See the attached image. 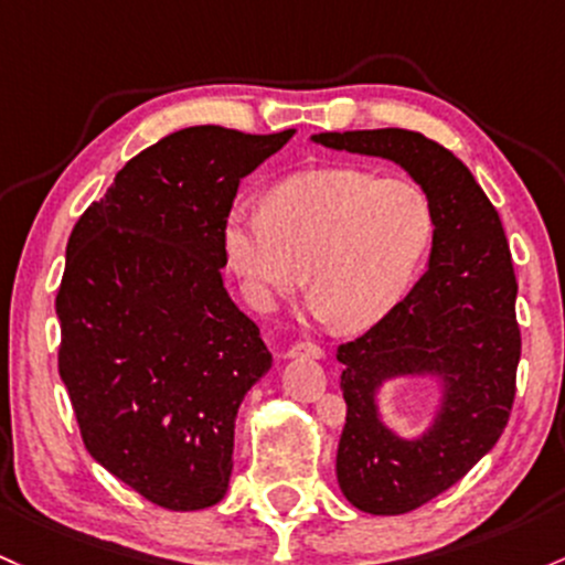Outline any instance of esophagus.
I'll list each match as a JSON object with an SVG mask.
<instances>
[{"label": "esophagus", "mask_w": 565, "mask_h": 565, "mask_svg": "<svg viewBox=\"0 0 565 565\" xmlns=\"http://www.w3.org/2000/svg\"><path fill=\"white\" fill-rule=\"evenodd\" d=\"M287 356H289V359H297V356H306V359H321V356H324V349H321V345H316V343H308V340H302V343L289 345Z\"/></svg>", "instance_id": "obj_1"}]
</instances>
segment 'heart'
<instances>
[{"label":"heart","instance_id":"heart-1","mask_svg":"<svg viewBox=\"0 0 565 565\" xmlns=\"http://www.w3.org/2000/svg\"><path fill=\"white\" fill-rule=\"evenodd\" d=\"M431 235V203L418 184L334 166L278 182L265 209L233 203L222 246L254 311H270L302 270L316 319L362 332L405 300Z\"/></svg>","mask_w":565,"mask_h":565}]
</instances>
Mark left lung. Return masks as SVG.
Segmentation results:
<instances>
[{"mask_svg": "<svg viewBox=\"0 0 565 565\" xmlns=\"http://www.w3.org/2000/svg\"><path fill=\"white\" fill-rule=\"evenodd\" d=\"M311 139L392 160L431 203L429 270L386 319L338 349L349 407L334 463L340 491L362 512L405 514L456 486L510 420L520 362L510 244L472 171L424 134L377 128ZM396 376L440 383V405L418 438H399L380 418L376 394Z\"/></svg>", "mask_w": 565, "mask_h": 565, "instance_id": "8db88e82", "label": "left lung"}]
</instances>
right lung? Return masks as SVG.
I'll list each match as a JSON object with an SVG mask.
<instances>
[{
	"instance_id": "add662e5",
	"label": "right lung",
	"mask_w": 565,
	"mask_h": 565,
	"mask_svg": "<svg viewBox=\"0 0 565 565\" xmlns=\"http://www.w3.org/2000/svg\"><path fill=\"white\" fill-rule=\"evenodd\" d=\"M295 131L192 126L117 171L66 244L58 373L88 454L173 512L214 507L235 415L273 356L222 284L241 179Z\"/></svg>"
}]
</instances>
